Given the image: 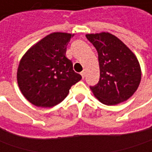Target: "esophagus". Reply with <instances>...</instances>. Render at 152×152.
Segmentation results:
<instances>
[{
	"instance_id": "esophagus-1",
	"label": "esophagus",
	"mask_w": 152,
	"mask_h": 152,
	"mask_svg": "<svg viewBox=\"0 0 152 152\" xmlns=\"http://www.w3.org/2000/svg\"><path fill=\"white\" fill-rule=\"evenodd\" d=\"M81 76H82V77H83V78H84V77H85V72H84V71H82V72H81Z\"/></svg>"
}]
</instances>
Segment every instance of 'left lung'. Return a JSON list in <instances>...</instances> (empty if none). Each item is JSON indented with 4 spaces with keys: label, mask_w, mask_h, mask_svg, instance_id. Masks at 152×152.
Listing matches in <instances>:
<instances>
[{
    "label": "left lung",
    "mask_w": 152,
    "mask_h": 152,
    "mask_svg": "<svg viewBox=\"0 0 152 152\" xmlns=\"http://www.w3.org/2000/svg\"><path fill=\"white\" fill-rule=\"evenodd\" d=\"M98 52L100 76L90 87L104 104L115 105L128 100L139 88L141 69L134 53L120 39L109 32L87 34Z\"/></svg>",
    "instance_id": "left-lung-1"
}]
</instances>
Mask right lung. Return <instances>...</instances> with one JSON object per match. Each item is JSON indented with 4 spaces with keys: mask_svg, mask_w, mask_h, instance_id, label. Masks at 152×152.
<instances>
[{
    "mask_svg": "<svg viewBox=\"0 0 152 152\" xmlns=\"http://www.w3.org/2000/svg\"><path fill=\"white\" fill-rule=\"evenodd\" d=\"M74 34L53 32L34 44L22 57L17 71L24 98L38 107H53L66 98L82 76L65 56Z\"/></svg>",
    "mask_w": 152,
    "mask_h": 152,
    "instance_id": "obj_1",
    "label": "right lung"
}]
</instances>
